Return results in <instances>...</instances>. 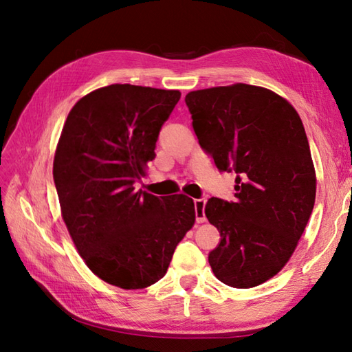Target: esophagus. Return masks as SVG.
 Returning a JSON list of instances; mask_svg holds the SVG:
<instances>
[{
    "label": "esophagus",
    "mask_w": 352,
    "mask_h": 352,
    "mask_svg": "<svg viewBox=\"0 0 352 352\" xmlns=\"http://www.w3.org/2000/svg\"><path fill=\"white\" fill-rule=\"evenodd\" d=\"M206 203H207V201L204 198L195 199V203H193V204H195V216H197V222L198 223L206 222V213H204Z\"/></svg>",
    "instance_id": "34e87169"
}]
</instances>
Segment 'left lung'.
I'll list each match as a JSON object with an SVG mask.
<instances>
[{
    "label": "left lung",
    "mask_w": 352,
    "mask_h": 352,
    "mask_svg": "<svg viewBox=\"0 0 352 352\" xmlns=\"http://www.w3.org/2000/svg\"><path fill=\"white\" fill-rule=\"evenodd\" d=\"M201 148L234 170V203L207 201L221 242L208 254L216 278L250 289L278 274L315 206L316 172L300 115L266 87L236 83L186 95Z\"/></svg>",
    "instance_id": "8db88e82"
}]
</instances>
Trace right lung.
<instances>
[{"mask_svg":"<svg viewBox=\"0 0 352 352\" xmlns=\"http://www.w3.org/2000/svg\"><path fill=\"white\" fill-rule=\"evenodd\" d=\"M180 96L110 85L80 98L65 121L52 164L62 218L80 257L111 286L145 289L163 278L195 223L192 198L134 189Z\"/></svg>","mask_w":352,"mask_h":352,"instance_id":"add662e5","label":"right lung"}]
</instances>
